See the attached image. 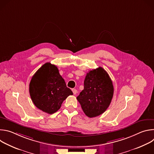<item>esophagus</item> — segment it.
I'll return each instance as SVG.
<instances>
[{
    "instance_id": "obj_1",
    "label": "esophagus",
    "mask_w": 154,
    "mask_h": 154,
    "mask_svg": "<svg viewBox=\"0 0 154 154\" xmlns=\"http://www.w3.org/2000/svg\"><path fill=\"white\" fill-rule=\"evenodd\" d=\"M72 92H73V94H76L77 93V90L76 89H72Z\"/></svg>"
}]
</instances>
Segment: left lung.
Listing matches in <instances>:
<instances>
[{
    "label": "left lung",
    "instance_id": "8db88e82",
    "mask_svg": "<svg viewBox=\"0 0 154 154\" xmlns=\"http://www.w3.org/2000/svg\"><path fill=\"white\" fill-rule=\"evenodd\" d=\"M114 93L112 81L102 67L90 71L84 80V89L77 97L85 114L94 118L104 113Z\"/></svg>",
    "mask_w": 154,
    "mask_h": 154
}]
</instances>
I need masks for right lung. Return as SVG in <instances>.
<instances>
[{
	"instance_id": "right-lung-1",
	"label": "right lung",
	"mask_w": 154,
	"mask_h": 154,
	"mask_svg": "<svg viewBox=\"0 0 154 154\" xmlns=\"http://www.w3.org/2000/svg\"><path fill=\"white\" fill-rule=\"evenodd\" d=\"M29 93L35 105L51 115L57 112L63 102L73 94L57 67L51 63L43 64L33 75L29 85Z\"/></svg>"
}]
</instances>
